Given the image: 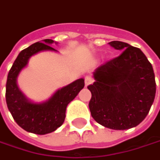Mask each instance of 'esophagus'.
I'll use <instances>...</instances> for the list:
<instances>
[{"mask_svg": "<svg viewBox=\"0 0 160 160\" xmlns=\"http://www.w3.org/2000/svg\"><path fill=\"white\" fill-rule=\"evenodd\" d=\"M92 83V78L91 76H86L85 77V85L88 86Z\"/></svg>", "mask_w": 160, "mask_h": 160, "instance_id": "obj_1", "label": "esophagus"}]
</instances>
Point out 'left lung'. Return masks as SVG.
Masks as SVG:
<instances>
[{
	"label": "left lung",
	"mask_w": 160,
	"mask_h": 160,
	"mask_svg": "<svg viewBox=\"0 0 160 160\" xmlns=\"http://www.w3.org/2000/svg\"><path fill=\"white\" fill-rule=\"evenodd\" d=\"M110 46L122 52L96 68L89 108L99 124L112 130H128L147 116L156 95L151 63L139 48L114 41Z\"/></svg>",
	"instance_id": "1"
}]
</instances>
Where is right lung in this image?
<instances>
[{
    "mask_svg": "<svg viewBox=\"0 0 160 160\" xmlns=\"http://www.w3.org/2000/svg\"><path fill=\"white\" fill-rule=\"evenodd\" d=\"M52 40L46 39L43 42H36L21 51L15 60L6 81L5 98L9 111L16 122L25 131L36 134H46L54 132L65 120L68 105L78 95L84 87L81 78L59 89L43 103H32L22 93L16 84L19 72L28 65V59L42 51H56L50 46Z\"/></svg>",
    "mask_w": 160,
    "mask_h": 160,
    "instance_id": "1",
    "label": "right lung"
}]
</instances>
